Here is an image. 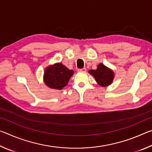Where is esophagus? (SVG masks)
Returning <instances> with one entry per match:
<instances>
[{
    "mask_svg": "<svg viewBox=\"0 0 152 152\" xmlns=\"http://www.w3.org/2000/svg\"><path fill=\"white\" fill-rule=\"evenodd\" d=\"M78 72H86V69L85 68H82V69H78Z\"/></svg>",
    "mask_w": 152,
    "mask_h": 152,
    "instance_id": "obj_1",
    "label": "esophagus"
}]
</instances>
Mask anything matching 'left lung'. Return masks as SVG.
Instances as JSON below:
<instances>
[{"instance_id":"obj_1","label":"left lung","mask_w":152,"mask_h":152,"mask_svg":"<svg viewBox=\"0 0 152 152\" xmlns=\"http://www.w3.org/2000/svg\"><path fill=\"white\" fill-rule=\"evenodd\" d=\"M88 73L93 76L99 85L102 87L110 85L115 77L114 72L102 63L98 65L96 70H88Z\"/></svg>"}]
</instances>
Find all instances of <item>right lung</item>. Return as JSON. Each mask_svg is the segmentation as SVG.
Wrapping results in <instances>:
<instances>
[{"mask_svg":"<svg viewBox=\"0 0 152 152\" xmlns=\"http://www.w3.org/2000/svg\"><path fill=\"white\" fill-rule=\"evenodd\" d=\"M74 74L72 70H69L61 63H56L45 68L43 74V81L49 88L61 90L68 83Z\"/></svg>","mask_w":152,"mask_h":152,"instance_id":"add662e5","label":"right lung"}]
</instances>
